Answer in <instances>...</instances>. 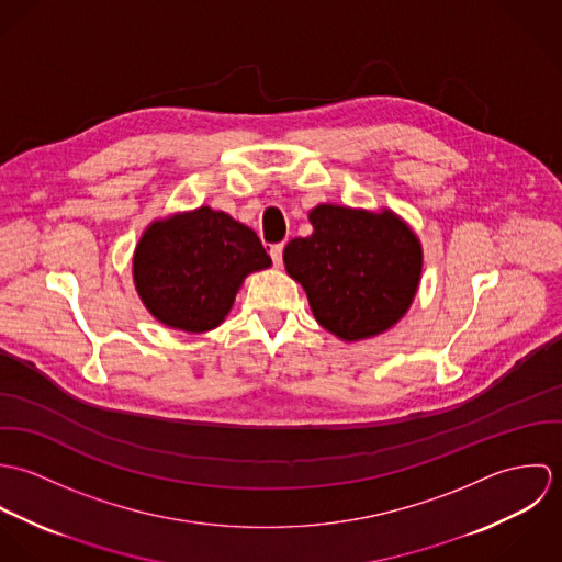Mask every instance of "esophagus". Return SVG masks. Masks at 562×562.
Listing matches in <instances>:
<instances>
[{
  "instance_id": "obj_1",
  "label": "esophagus",
  "mask_w": 562,
  "mask_h": 562,
  "mask_svg": "<svg viewBox=\"0 0 562 562\" xmlns=\"http://www.w3.org/2000/svg\"><path fill=\"white\" fill-rule=\"evenodd\" d=\"M268 252H270V257H272V263H274V266H281V261H283V244H272Z\"/></svg>"
}]
</instances>
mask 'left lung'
I'll use <instances>...</instances> for the list:
<instances>
[{
	"label": "left lung",
	"instance_id": "left-lung-1",
	"mask_svg": "<svg viewBox=\"0 0 562 562\" xmlns=\"http://www.w3.org/2000/svg\"><path fill=\"white\" fill-rule=\"evenodd\" d=\"M314 234L288 241V274L307 292L316 321L346 341L366 339L406 314L422 274V246L392 212L318 205Z\"/></svg>",
	"mask_w": 562,
	"mask_h": 562
}]
</instances>
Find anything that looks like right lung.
<instances>
[{
    "mask_svg": "<svg viewBox=\"0 0 562 562\" xmlns=\"http://www.w3.org/2000/svg\"><path fill=\"white\" fill-rule=\"evenodd\" d=\"M270 263L252 229L225 212L199 207L145 232L134 252V281L161 324L203 333L225 321L244 277Z\"/></svg>",
    "mask_w": 562,
    "mask_h": 562,
    "instance_id": "obj_1",
    "label": "right lung"
}]
</instances>
